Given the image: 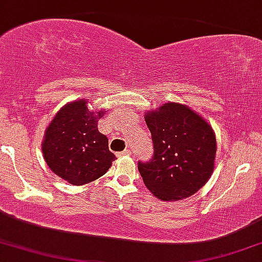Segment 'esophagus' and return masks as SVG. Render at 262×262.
Masks as SVG:
<instances>
[{
    "label": "esophagus",
    "instance_id": "34e87169",
    "mask_svg": "<svg viewBox=\"0 0 262 262\" xmlns=\"http://www.w3.org/2000/svg\"><path fill=\"white\" fill-rule=\"evenodd\" d=\"M129 155H130V151H129V150L117 152V157H123V156H129Z\"/></svg>",
    "mask_w": 262,
    "mask_h": 262
}]
</instances>
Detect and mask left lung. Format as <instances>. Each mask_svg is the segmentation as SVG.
<instances>
[{
    "label": "left lung",
    "instance_id": "1",
    "mask_svg": "<svg viewBox=\"0 0 262 262\" xmlns=\"http://www.w3.org/2000/svg\"><path fill=\"white\" fill-rule=\"evenodd\" d=\"M154 155L138 162L145 186L162 201L190 197L214 170L216 140L213 129L190 107L167 102L145 117Z\"/></svg>",
    "mask_w": 262,
    "mask_h": 262
}]
</instances>
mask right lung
<instances>
[{
	"mask_svg": "<svg viewBox=\"0 0 262 262\" xmlns=\"http://www.w3.org/2000/svg\"><path fill=\"white\" fill-rule=\"evenodd\" d=\"M104 114L89 110L84 100L72 101L48 125L43 156L52 171L68 183L78 186L97 180L116 160L106 135L98 130V118Z\"/></svg>",
	"mask_w": 262,
	"mask_h": 262,
	"instance_id": "right-lung-1",
	"label": "right lung"
}]
</instances>
